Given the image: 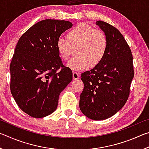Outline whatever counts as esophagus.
Wrapping results in <instances>:
<instances>
[{
	"mask_svg": "<svg viewBox=\"0 0 149 149\" xmlns=\"http://www.w3.org/2000/svg\"><path fill=\"white\" fill-rule=\"evenodd\" d=\"M79 78V73H77V72H73V79L74 80L75 79H77Z\"/></svg>",
	"mask_w": 149,
	"mask_h": 149,
	"instance_id": "34e87169",
	"label": "esophagus"
}]
</instances>
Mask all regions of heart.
<instances>
[{"mask_svg": "<svg viewBox=\"0 0 149 149\" xmlns=\"http://www.w3.org/2000/svg\"><path fill=\"white\" fill-rule=\"evenodd\" d=\"M66 37L67 39L63 37L58 39L56 48L60 58L68 60L72 54V47H76V56L67 64V66L74 71H81L89 65L96 66L101 62L107 53V35L89 25L77 24L68 32Z\"/></svg>", "mask_w": 149, "mask_h": 149, "instance_id": "heart-1", "label": "heart"}]
</instances>
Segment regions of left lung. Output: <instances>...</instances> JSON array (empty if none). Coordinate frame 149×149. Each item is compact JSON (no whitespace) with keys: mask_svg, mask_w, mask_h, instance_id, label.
<instances>
[{"mask_svg":"<svg viewBox=\"0 0 149 149\" xmlns=\"http://www.w3.org/2000/svg\"><path fill=\"white\" fill-rule=\"evenodd\" d=\"M96 25L107 35L108 48L100 64L81 74L79 108L90 119L103 120L125 104L134 71L132 51L122 33L107 22L99 20Z\"/></svg>","mask_w":149,"mask_h":149,"instance_id":"8db88e82","label":"left lung"}]
</instances>
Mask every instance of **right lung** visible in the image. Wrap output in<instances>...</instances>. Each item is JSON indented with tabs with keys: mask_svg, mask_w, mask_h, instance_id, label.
Listing matches in <instances>:
<instances>
[{
	"mask_svg": "<svg viewBox=\"0 0 149 149\" xmlns=\"http://www.w3.org/2000/svg\"><path fill=\"white\" fill-rule=\"evenodd\" d=\"M72 26L65 20H42L17 42L10 65V91L20 109L30 116L43 118L53 113L60 93L72 81V70L63 65L56 43Z\"/></svg>",
	"mask_w": 149,
	"mask_h": 149,
	"instance_id": "add662e5",
	"label": "right lung"
}]
</instances>
